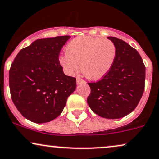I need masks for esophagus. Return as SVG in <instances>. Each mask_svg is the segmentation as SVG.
Instances as JSON below:
<instances>
[{
	"instance_id": "34e87169",
	"label": "esophagus",
	"mask_w": 159,
	"mask_h": 159,
	"mask_svg": "<svg viewBox=\"0 0 159 159\" xmlns=\"http://www.w3.org/2000/svg\"><path fill=\"white\" fill-rule=\"evenodd\" d=\"M76 82H77L78 85H80V84H86V82L84 81L83 79H81V78H77V79H76Z\"/></svg>"
}]
</instances>
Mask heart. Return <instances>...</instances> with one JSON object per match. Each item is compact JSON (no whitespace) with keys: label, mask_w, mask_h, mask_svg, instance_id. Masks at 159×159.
Returning <instances> with one entry per match:
<instances>
[{"label":"heart","mask_w":159,"mask_h":159,"mask_svg":"<svg viewBox=\"0 0 159 159\" xmlns=\"http://www.w3.org/2000/svg\"><path fill=\"white\" fill-rule=\"evenodd\" d=\"M116 46L107 39L92 37L75 38L67 44L66 53L59 57V63L67 75H73L80 69L92 80L103 78L114 65Z\"/></svg>","instance_id":"heart-1"}]
</instances>
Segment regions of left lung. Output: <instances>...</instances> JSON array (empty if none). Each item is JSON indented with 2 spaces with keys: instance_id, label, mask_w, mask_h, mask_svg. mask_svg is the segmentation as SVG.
Returning a JSON list of instances; mask_svg holds the SVG:
<instances>
[{
  "instance_id": "1",
  "label": "left lung",
  "mask_w": 159,
  "mask_h": 159,
  "mask_svg": "<svg viewBox=\"0 0 159 159\" xmlns=\"http://www.w3.org/2000/svg\"><path fill=\"white\" fill-rule=\"evenodd\" d=\"M116 56L110 71L99 81L88 83L87 103L92 111L106 119H119L137 106L144 89L145 67L136 50L114 37Z\"/></svg>"
}]
</instances>
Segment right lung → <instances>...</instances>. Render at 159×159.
<instances>
[{
    "instance_id": "obj_1",
    "label": "right lung",
    "mask_w": 159,
    "mask_h": 159,
    "mask_svg": "<svg viewBox=\"0 0 159 159\" xmlns=\"http://www.w3.org/2000/svg\"><path fill=\"white\" fill-rule=\"evenodd\" d=\"M70 36L43 38L22 49L9 70L12 101L24 117L35 123L52 121L75 91L76 79L66 75L59 61Z\"/></svg>"
}]
</instances>
